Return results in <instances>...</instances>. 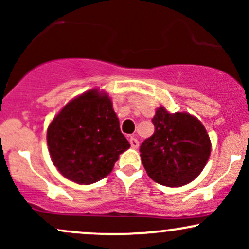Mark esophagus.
Masks as SVG:
<instances>
[{
    "label": "esophagus",
    "mask_w": 249,
    "mask_h": 249,
    "mask_svg": "<svg viewBox=\"0 0 249 249\" xmlns=\"http://www.w3.org/2000/svg\"><path fill=\"white\" fill-rule=\"evenodd\" d=\"M128 142H130V144H131V147H133V148H137L139 146V142H138V139L137 138H134V137H131L130 139H128Z\"/></svg>",
    "instance_id": "obj_1"
}]
</instances>
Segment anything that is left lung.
<instances>
[{
	"label": "left lung",
	"mask_w": 249,
	"mask_h": 249,
	"mask_svg": "<svg viewBox=\"0 0 249 249\" xmlns=\"http://www.w3.org/2000/svg\"><path fill=\"white\" fill-rule=\"evenodd\" d=\"M154 133L141 145L142 165L151 179L168 187L191 182L210 158L211 141L204 125L186 112L159 107L152 118Z\"/></svg>",
	"instance_id": "1"
}]
</instances>
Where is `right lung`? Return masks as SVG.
<instances>
[{"label": "right lung", "mask_w": 249, "mask_h": 249, "mask_svg": "<svg viewBox=\"0 0 249 249\" xmlns=\"http://www.w3.org/2000/svg\"><path fill=\"white\" fill-rule=\"evenodd\" d=\"M51 160L65 178L89 185L112 171L130 147L107 95L90 90L62 108L48 127Z\"/></svg>", "instance_id": "1"}]
</instances>
